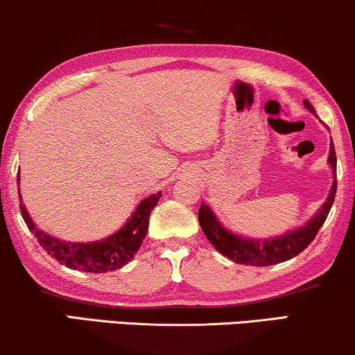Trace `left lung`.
Instances as JSON below:
<instances>
[{"label": "left lung", "instance_id": "8db88e82", "mask_svg": "<svg viewBox=\"0 0 355 355\" xmlns=\"http://www.w3.org/2000/svg\"><path fill=\"white\" fill-rule=\"evenodd\" d=\"M304 106H306L312 114H315V109H313V106L307 101V99L304 101ZM328 162L329 166H331L334 175L331 191H329L327 201L323 202L320 211L311 218V222H307L306 225L301 228H296L293 230V232H288L277 238L248 239L239 236V234L232 233L225 227H222V223L217 220L216 216H214L211 207L204 202H201V207H199L198 212L199 225H201L204 234H206V238L211 241L212 246L216 248L218 252L227 256L228 259H232V261L236 263H244V266L254 267H267L273 266V263L289 261V259L301 254L304 249L313 241L318 230H320L323 223H325L329 209H331L334 202L338 182L336 173H334L336 172V153H334L333 139L331 143H329Z\"/></svg>", "mask_w": 355, "mask_h": 355}]
</instances>
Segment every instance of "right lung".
<instances>
[{"label":"right lung","mask_w":355,"mask_h":355,"mask_svg":"<svg viewBox=\"0 0 355 355\" xmlns=\"http://www.w3.org/2000/svg\"><path fill=\"white\" fill-rule=\"evenodd\" d=\"M161 194L162 193L151 194V196L143 199L125 225L119 232L111 234V236L94 243H67L51 236V234H46L37 228L22 202L21 214L28 230L35 234L40 246L48 252V256L56 259L62 266L73 268V270L104 273L122 268L125 263L132 261L138 249L141 248V243L146 236L149 227V216H151V211L161 199ZM19 196H21V191H19Z\"/></svg>","instance_id":"obj_1"}]
</instances>
